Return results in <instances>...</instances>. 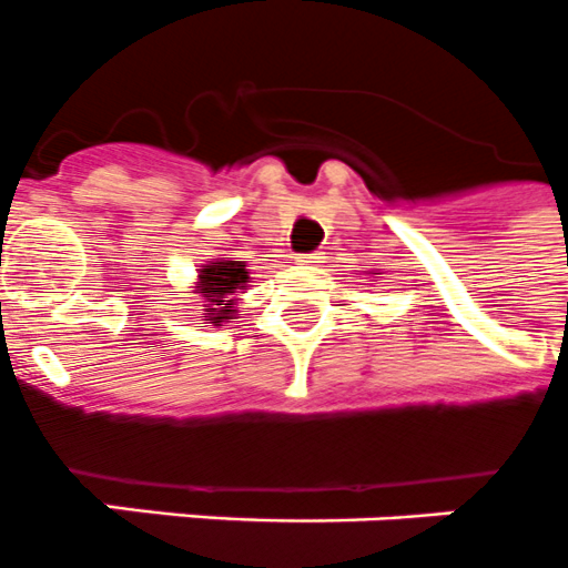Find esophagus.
Returning a JSON list of instances; mask_svg holds the SVG:
<instances>
[{"mask_svg":"<svg viewBox=\"0 0 568 568\" xmlns=\"http://www.w3.org/2000/svg\"><path fill=\"white\" fill-rule=\"evenodd\" d=\"M321 260H324V256H321V253H300V256H297V262H300V265H317V262H321Z\"/></svg>","mask_w":568,"mask_h":568,"instance_id":"obj_1","label":"esophagus"}]
</instances>
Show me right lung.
Masks as SVG:
<instances>
[{"instance_id":"add662e5","label":"right lung","mask_w":568,"mask_h":568,"mask_svg":"<svg viewBox=\"0 0 568 568\" xmlns=\"http://www.w3.org/2000/svg\"><path fill=\"white\" fill-rule=\"evenodd\" d=\"M247 280L251 276L244 271V262L221 260L201 268V274H197V292L204 297V317L210 324L221 326L224 321H233V315H236L233 297L239 294V288H244Z\"/></svg>"}]
</instances>
